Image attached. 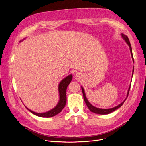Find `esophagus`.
<instances>
[{
	"mask_svg": "<svg viewBox=\"0 0 146 146\" xmlns=\"http://www.w3.org/2000/svg\"><path fill=\"white\" fill-rule=\"evenodd\" d=\"M77 76H79V74H77Z\"/></svg>",
	"mask_w": 146,
	"mask_h": 146,
	"instance_id": "1",
	"label": "esophagus"
}]
</instances>
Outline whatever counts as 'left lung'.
I'll return each mask as SVG.
<instances>
[{
	"label": "left lung",
	"instance_id": "obj_1",
	"mask_svg": "<svg viewBox=\"0 0 146 146\" xmlns=\"http://www.w3.org/2000/svg\"><path fill=\"white\" fill-rule=\"evenodd\" d=\"M121 36L122 37V38L124 39V40L125 41V42L127 43V44L129 45V47H130V53H131V57H132V59H133V61H134V60H133V54H132V50H131V44H130V41L129 39V38L127 37V36H126V35H125L123 33H121ZM133 72H134V68L133 69V74H132V76H133ZM130 86H131V84H130V86H129V90H128V92H127V98H127L128 96H129V91H130ZM82 92H83V98H84V100H85V103L87 105L88 108H89V110H90V111L92 113H94L96 114H110L113 111H115V110H116L117 109H118L119 107H121V106L123 105V104L124 103V102L125 101L126 99L124 100V101L122 102L119 104V105L116 106V107H114V108H109V109H101V108H96L95 107H94L93 105H92L90 102L88 100V99H86V95H85V91H84V89L83 88V87H82Z\"/></svg>",
	"mask_w": 146,
	"mask_h": 146
}]
</instances>
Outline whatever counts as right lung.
Instances as JSON below:
<instances>
[{
    "instance_id": "right-lung-1",
    "label": "right lung",
    "mask_w": 146,
    "mask_h": 146,
    "mask_svg": "<svg viewBox=\"0 0 146 146\" xmlns=\"http://www.w3.org/2000/svg\"><path fill=\"white\" fill-rule=\"evenodd\" d=\"M72 78V76L71 74L69 75L68 77H65L64 79L61 81L58 85V91L60 94V100L58 104L56 105L55 108H53L52 110H50L46 113H37L34 111H32V110H30L27 108L29 111H30L33 114L41 117H51L54 116L56 114L60 113L62 110L65 107L66 104V90H67V87L69 85V84L70 83Z\"/></svg>"
}]
</instances>
